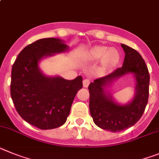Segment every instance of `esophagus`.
Returning a JSON list of instances; mask_svg holds the SVG:
<instances>
[{
  "instance_id": "obj_1",
  "label": "esophagus",
  "mask_w": 159,
  "mask_h": 159,
  "mask_svg": "<svg viewBox=\"0 0 159 159\" xmlns=\"http://www.w3.org/2000/svg\"><path fill=\"white\" fill-rule=\"evenodd\" d=\"M89 84V80L87 79V78H85V79L83 80V86L85 88H87L88 85Z\"/></svg>"
}]
</instances>
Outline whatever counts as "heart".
Instances as JSON below:
<instances>
[{
	"mask_svg": "<svg viewBox=\"0 0 159 159\" xmlns=\"http://www.w3.org/2000/svg\"><path fill=\"white\" fill-rule=\"evenodd\" d=\"M87 60L95 62L102 60L103 68H113L118 64L120 60L119 52L115 48H109L104 45H97L89 50L87 55Z\"/></svg>",
	"mask_w": 159,
	"mask_h": 159,
	"instance_id": "b5f03b06",
	"label": "heart"
}]
</instances>
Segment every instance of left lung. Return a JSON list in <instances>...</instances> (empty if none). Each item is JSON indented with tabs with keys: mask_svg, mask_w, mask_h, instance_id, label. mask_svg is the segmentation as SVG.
Masks as SVG:
<instances>
[{
	"mask_svg": "<svg viewBox=\"0 0 159 159\" xmlns=\"http://www.w3.org/2000/svg\"><path fill=\"white\" fill-rule=\"evenodd\" d=\"M125 59L121 67L89 84V112L101 129L119 132L134 125L144 113L149 98L150 75L145 61L139 52L121 44ZM132 73L136 81L135 94L130 103L120 105L104 89L114 80Z\"/></svg>",
	"mask_w": 159,
	"mask_h": 159,
	"instance_id": "obj_1",
	"label": "left lung"
}]
</instances>
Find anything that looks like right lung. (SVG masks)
<instances>
[{"instance_id":"1","label":"right lung","mask_w":159,"mask_h":159,"mask_svg":"<svg viewBox=\"0 0 159 159\" xmlns=\"http://www.w3.org/2000/svg\"><path fill=\"white\" fill-rule=\"evenodd\" d=\"M69 47L54 38H43L25 47L12 67L10 93L19 115L41 129H50L65 124L82 78L74 80L47 77L38 63L43 57L62 53Z\"/></svg>"}]
</instances>
